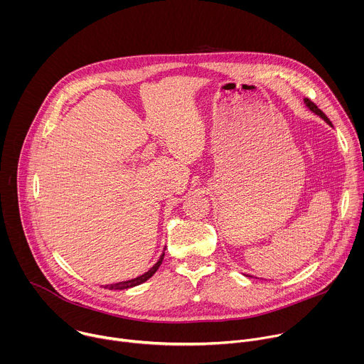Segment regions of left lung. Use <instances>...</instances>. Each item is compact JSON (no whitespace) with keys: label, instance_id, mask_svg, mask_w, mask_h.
<instances>
[{"label":"left lung","instance_id":"obj_1","mask_svg":"<svg viewBox=\"0 0 364 364\" xmlns=\"http://www.w3.org/2000/svg\"><path fill=\"white\" fill-rule=\"evenodd\" d=\"M304 102H305V105L311 109V111H313L314 114H317L320 118H323L328 125H331V122H330V119L326 117V114L321 111V109H318V107L316 105V103L313 102V100H309V99H304Z\"/></svg>","mask_w":364,"mask_h":364}]
</instances>
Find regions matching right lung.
Instances as JSON below:
<instances>
[{"label": "right lung", "instance_id": "right-lung-1", "mask_svg": "<svg viewBox=\"0 0 364 364\" xmlns=\"http://www.w3.org/2000/svg\"><path fill=\"white\" fill-rule=\"evenodd\" d=\"M163 259H164V252H163V255L160 256V259H159V262L155 264L148 272H145V274H142L141 277H136V278H134V279H129V281H124V282H118V284H111V285H107L105 288H109V289H128V288H132V287H136V285H139V284H142V282H145V281H148L155 272L159 271V268L161 267V264H163Z\"/></svg>", "mask_w": 364, "mask_h": 364}]
</instances>
